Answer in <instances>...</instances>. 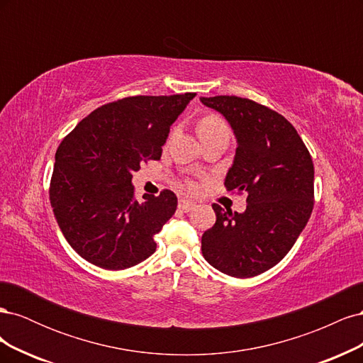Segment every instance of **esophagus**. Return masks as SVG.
I'll return each mask as SVG.
<instances>
[{
	"mask_svg": "<svg viewBox=\"0 0 363 363\" xmlns=\"http://www.w3.org/2000/svg\"><path fill=\"white\" fill-rule=\"evenodd\" d=\"M194 207H195V203H192L189 200H180L179 201V208L182 212H191Z\"/></svg>",
	"mask_w": 363,
	"mask_h": 363,
	"instance_id": "esophagus-1",
	"label": "esophagus"
}]
</instances>
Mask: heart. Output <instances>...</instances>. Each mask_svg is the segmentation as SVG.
<instances>
[{"mask_svg":"<svg viewBox=\"0 0 363 363\" xmlns=\"http://www.w3.org/2000/svg\"><path fill=\"white\" fill-rule=\"evenodd\" d=\"M216 133H228V127L221 118L216 115H207L200 119V123H199L200 138L216 135ZM186 188H188V191L194 192V191H196V184L194 182H186Z\"/></svg>","mask_w":363,"mask_h":363,"instance_id":"heart-1","label":"heart"}]
</instances>
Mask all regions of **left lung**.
I'll return each mask as SVG.
<instances>
[{
    "label": "left lung",
    "instance_id": "left-lung-1",
    "mask_svg": "<svg viewBox=\"0 0 363 363\" xmlns=\"http://www.w3.org/2000/svg\"><path fill=\"white\" fill-rule=\"evenodd\" d=\"M225 116L238 140L224 186L247 194L244 213L213 204L216 223L204 232L201 251L213 268L248 279L288 255L313 208V162L289 121L248 98H200Z\"/></svg>",
    "mask_w": 363,
    "mask_h": 363
}]
</instances>
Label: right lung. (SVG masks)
Wrapping results in <instances>:
<instances>
[{
	"label": "right lung",
	"mask_w": 363,
	"mask_h": 363,
	"mask_svg": "<svg viewBox=\"0 0 363 363\" xmlns=\"http://www.w3.org/2000/svg\"><path fill=\"white\" fill-rule=\"evenodd\" d=\"M194 96L136 95L107 103L60 142L51 207L65 239L92 265L119 271L156 251L155 235L174 215L177 196L163 189L138 201L131 177L142 163L160 159L172 123Z\"/></svg>",
	"instance_id": "obj_1"
}]
</instances>
